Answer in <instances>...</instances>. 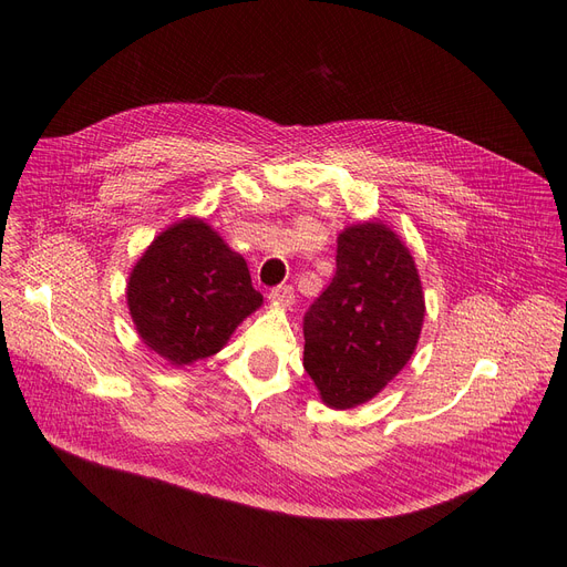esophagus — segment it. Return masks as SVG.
I'll return each mask as SVG.
<instances>
[{"instance_id":"1","label":"esophagus","mask_w":567,"mask_h":567,"mask_svg":"<svg viewBox=\"0 0 567 567\" xmlns=\"http://www.w3.org/2000/svg\"><path fill=\"white\" fill-rule=\"evenodd\" d=\"M268 301H271L276 308H291V303H293V289L287 287V285H280V287L268 291Z\"/></svg>"}]
</instances>
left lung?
<instances>
[{
    "mask_svg": "<svg viewBox=\"0 0 567 567\" xmlns=\"http://www.w3.org/2000/svg\"><path fill=\"white\" fill-rule=\"evenodd\" d=\"M425 293L402 238L383 223L338 234L336 276L306 315L303 368L326 406L370 402L419 344Z\"/></svg>",
    "mask_w": 567,
    "mask_h": 567,
    "instance_id": "1",
    "label": "left lung"
}]
</instances>
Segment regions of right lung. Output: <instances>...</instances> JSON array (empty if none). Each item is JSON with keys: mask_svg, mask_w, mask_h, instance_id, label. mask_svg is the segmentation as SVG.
<instances>
[{"mask_svg": "<svg viewBox=\"0 0 567 567\" xmlns=\"http://www.w3.org/2000/svg\"><path fill=\"white\" fill-rule=\"evenodd\" d=\"M126 303L146 349L172 368L218 353L236 326L261 308L246 259L204 218L163 229L140 255Z\"/></svg>", "mask_w": 567, "mask_h": 567, "instance_id": "right-lung-1", "label": "right lung"}]
</instances>
